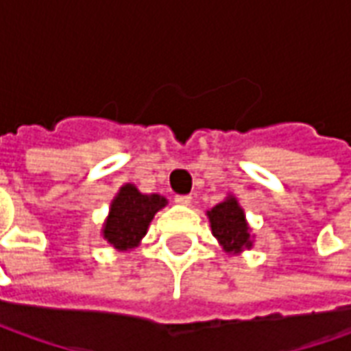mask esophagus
Wrapping results in <instances>:
<instances>
[{
    "label": "esophagus",
    "instance_id": "esophagus-1",
    "mask_svg": "<svg viewBox=\"0 0 351 351\" xmlns=\"http://www.w3.org/2000/svg\"><path fill=\"white\" fill-rule=\"evenodd\" d=\"M173 200H176V204H179V206H189V204L193 202V196H191V194H178Z\"/></svg>",
    "mask_w": 351,
    "mask_h": 351
}]
</instances>
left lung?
<instances>
[{
  "instance_id": "obj_1",
  "label": "left lung",
  "mask_w": 351,
  "mask_h": 351,
  "mask_svg": "<svg viewBox=\"0 0 351 351\" xmlns=\"http://www.w3.org/2000/svg\"><path fill=\"white\" fill-rule=\"evenodd\" d=\"M207 217L211 222L213 235L226 252H237L252 245L245 215L235 198L217 204L211 211H207Z\"/></svg>"
}]
</instances>
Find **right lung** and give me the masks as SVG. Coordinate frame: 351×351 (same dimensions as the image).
<instances>
[{
    "label": "right lung",
    "instance_id": "add662e5",
    "mask_svg": "<svg viewBox=\"0 0 351 351\" xmlns=\"http://www.w3.org/2000/svg\"><path fill=\"white\" fill-rule=\"evenodd\" d=\"M165 206L166 200L158 194L147 196L138 193L134 185L121 186L110 207L104 239L119 250L134 249L147 232L155 213Z\"/></svg>",
    "mask_w": 351,
    "mask_h": 351
}]
</instances>
